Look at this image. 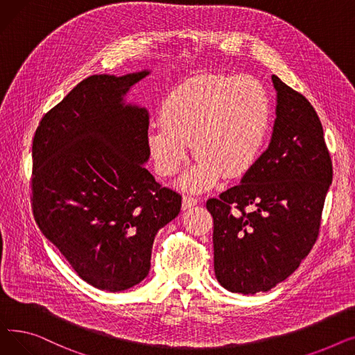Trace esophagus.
<instances>
[{
  "instance_id": "34e87169",
  "label": "esophagus",
  "mask_w": 355,
  "mask_h": 355,
  "mask_svg": "<svg viewBox=\"0 0 355 355\" xmlns=\"http://www.w3.org/2000/svg\"><path fill=\"white\" fill-rule=\"evenodd\" d=\"M196 204H197V200H196L194 197H190V196H184V197H182V209H184V210L194 207Z\"/></svg>"
}]
</instances>
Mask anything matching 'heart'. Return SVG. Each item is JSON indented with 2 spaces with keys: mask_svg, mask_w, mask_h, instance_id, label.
<instances>
[{
  "mask_svg": "<svg viewBox=\"0 0 355 355\" xmlns=\"http://www.w3.org/2000/svg\"><path fill=\"white\" fill-rule=\"evenodd\" d=\"M272 123L270 98L253 76H201L175 87L162 103L161 122L146 132V146L155 171L171 177L187 161L196 164L180 187L204 191L226 173H248L266 144Z\"/></svg>",
  "mask_w": 355,
  "mask_h": 355,
  "instance_id": "b5f03b06",
  "label": "heart"
}]
</instances>
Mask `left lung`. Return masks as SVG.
Wrapping results in <instances>:
<instances>
[{"label": "left lung", "mask_w": 355, "mask_h": 355, "mask_svg": "<svg viewBox=\"0 0 355 355\" xmlns=\"http://www.w3.org/2000/svg\"><path fill=\"white\" fill-rule=\"evenodd\" d=\"M272 82L276 119L268 149L239 185L207 201L216 277L234 293L268 292L300 268L318 237L332 182L315 109L275 74Z\"/></svg>", "instance_id": "8db88e82"}]
</instances>
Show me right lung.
Instances as JSON below:
<instances>
[{"label": "right lung", "instance_id": "right-lung-1", "mask_svg": "<svg viewBox=\"0 0 355 355\" xmlns=\"http://www.w3.org/2000/svg\"><path fill=\"white\" fill-rule=\"evenodd\" d=\"M151 70L93 74L43 116L33 139V213L76 273L122 292L151 269L154 239L181 196L144 166L148 110L125 96Z\"/></svg>", "mask_w": 355, "mask_h": 355}]
</instances>
